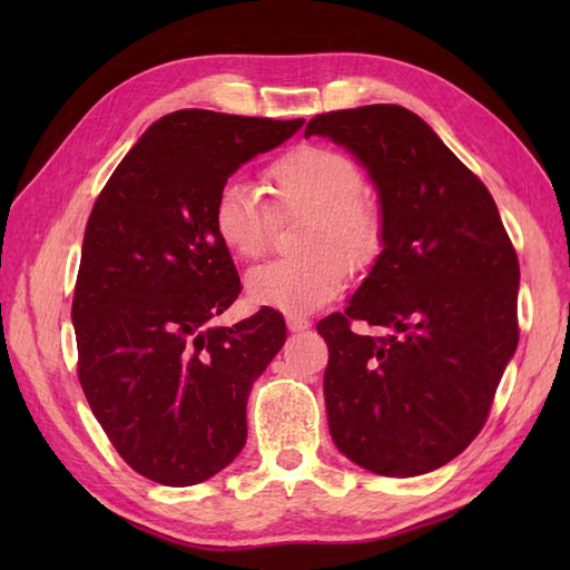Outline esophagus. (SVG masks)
<instances>
[{
	"label": "esophagus",
	"instance_id": "esophagus-1",
	"mask_svg": "<svg viewBox=\"0 0 570 570\" xmlns=\"http://www.w3.org/2000/svg\"><path fill=\"white\" fill-rule=\"evenodd\" d=\"M285 321H287V331H292V333H302L308 325H312V321H308L306 316H297V314H289Z\"/></svg>",
	"mask_w": 570,
	"mask_h": 570
}]
</instances>
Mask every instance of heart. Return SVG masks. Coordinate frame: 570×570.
<instances>
[{
  "mask_svg": "<svg viewBox=\"0 0 570 570\" xmlns=\"http://www.w3.org/2000/svg\"><path fill=\"white\" fill-rule=\"evenodd\" d=\"M361 189V168L342 151L318 145L289 149L266 168L268 202L243 180L220 185L212 212L214 230L239 262L268 254L275 220L302 218L295 237L302 254L249 273L247 295L254 304L285 314L316 312L344 289L350 268L368 271L381 258L385 218Z\"/></svg>",
  "mask_w": 570,
  "mask_h": 570,
  "instance_id": "heart-1",
  "label": "heart"
}]
</instances>
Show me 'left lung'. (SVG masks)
Returning <instances> with one entry per match:
<instances>
[{
  "mask_svg": "<svg viewBox=\"0 0 570 570\" xmlns=\"http://www.w3.org/2000/svg\"><path fill=\"white\" fill-rule=\"evenodd\" d=\"M368 168L385 247L327 344V425L337 450L377 475L409 478L459 456L485 425L519 344V256L490 189L423 118L396 105L318 114ZM358 320L390 326L358 336Z\"/></svg>",
  "mask_w": 570,
  "mask_h": 570,
  "instance_id": "1",
  "label": "left lung"
}]
</instances>
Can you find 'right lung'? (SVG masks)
Listing matches in <instances>:
<instances>
[{
	"instance_id": "1",
	"label": "right lung",
	"mask_w": 570,
	"mask_h": 570,
	"mask_svg": "<svg viewBox=\"0 0 570 570\" xmlns=\"http://www.w3.org/2000/svg\"><path fill=\"white\" fill-rule=\"evenodd\" d=\"M302 124L174 111L92 206L71 312L78 381L120 459L161 485H197L247 442L252 383L287 331L271 306L233 327L212 323L243 292L212 212L230 174Z\"/></svg>"
}]
</instances>
